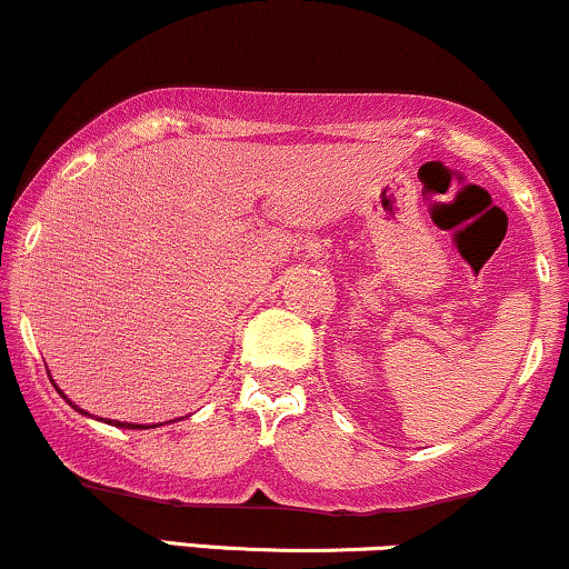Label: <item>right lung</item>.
Listing matches in <instances>:
<instances>
[{
  "instance_id": "1",
  "label": "right lung",
  "mask_w": 569,
  "mask_h": 569,
  "mask_svg": "<svg viewBox=\"0 0 569 569\" xmlns=\"http://www.w3.org/2000/svg\"><path fill=\"white\" fill-rule=\"evenodd\" d=\"M58 393H61V390H58ZM63 396V393H61ZM63 398H67V396H63ZM67 401H69V398H67ZM71 403V401H69ZM71 407H74V403H71ZM77 411H82V415H88V411H84V409H80V407H74ZM109 426H117V428H143V426H133V422H112V420H109ZM149 428V426H147ZM154 428V426H152Z\"/></svg>"
}]
</instances>
